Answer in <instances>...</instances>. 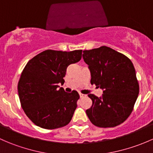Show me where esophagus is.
<instances>
[{
	"instance_id": "1",
	"label": "esophagus",
	"mask_w": 153,
	"mask_h": 153,
	"mask_svg": "<svg viewBox=\"0 0 153 153\" xmlns=\"http://www.w3.org/2000/svg\"><path fill=\"white\" fill-rule=\"evenodd\" d=\"M79 95L81 98H84V97H86V95H84V94H82V93H79Z\"/></svg>"
}]
</instances>
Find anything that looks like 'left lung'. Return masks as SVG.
Returning a JSON list of instances; mask_svg holds the SVG:
<instances>
[{
	"mask_svg": "<svg viewBox=\"0 0 153 153\" xmlns=\"http://www.w3.org/2000/svg\"><path fill=\"white\" fill-rule=\"evenodd\" d=\"M83 58L90 70L91 84L104 90L101 98L88 95L92 101L86 111L89 121L103 128L122 124L132 113L139 93L133 64L124 54L106 46L84 50Z\"/></svg>",
	"mask_w": 153,
	"mask_h": 153,
	"instance_id": "obj_1",
	"label": "left lung"
}]
</instances>
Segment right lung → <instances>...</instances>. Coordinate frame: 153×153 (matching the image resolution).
<instances>
[{
    "label": "right lung",
    "instance_id": "add662e5",
    "mask_svg": "<svg viewBox=\"0 0 153 153\" xmlns=\"http://www.w3.org/2000/svg\"><path fill=\"white\" fill-rule=\"evenodd\" d=\"M82 50L47 49L29 60L21 72L18 91L21 107L35 125L47 129L70 122L80 98L75 90L68 93L64 84L67 68L81 59Z\"/></svg>",
    "mask_w": 153,
    "mask_h": 153
}]
</instances>
